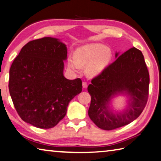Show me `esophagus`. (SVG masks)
Instances as JSON below:
<instances>
[{
	"label": "esophagus",
	"mask_w": 161,
	"mask_h": 161,
	"mask_svg": "<svg viewBox=\"0 0 161 161\" xmlns=\"http://www.w3.org/2000/svg\"><path fill=\"white\" fill-rule=\"evenodd\" d=\"M87 87H88V83H87V82H86V81H83V88H86Z\"/></svg>",
	"instance_id": "obj_1"
}]
</instances>
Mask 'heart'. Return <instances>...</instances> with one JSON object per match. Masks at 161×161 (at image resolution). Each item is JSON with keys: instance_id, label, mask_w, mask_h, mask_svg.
I'll return each mask as SVG.
<instances>
[{"instance_id": "heart-1", "label": "heart", "mask_w": 161, "mask_h": 161, "mask_svg": "<svg viewBox=\"0 0 161 161\" xmlns=\"http://www.w3.org/2000/svg\"><path fill=\"white\" fill-rule=\"evenodd\" d=\"M74 57L68 59V66L78 72L80 66H86L89 75L95 76L103 71L112 58L109 48L101 44H91L81 47L75 51Z\"/></svg>"}]
</instances>
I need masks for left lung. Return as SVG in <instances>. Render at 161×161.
Masks as SVG:
<instances>
[{
  "label": "left lung",
  "mask_w": 161,
  "mask_h": 161,
  "mask_svg": "<svg viewBox=\"0 0 161 161\" xmlns=\"http://www.w3.org/2000/svg\"><path fill=\"white\" fill-rule=\"evenodd\" d=\"M117 55L88 87L91 96L88 115L104 130H113L133 122L142 114L148 97L150 78L142 52L132 47ZM123 92L130 94L134 101L124 114L114 115L108 110V104L115 94Z\"/></svg>",
  "instance_id": "obj_1"
}]
</instances>
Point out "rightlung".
<instances>
[{
  "instance_id": "add662e5",
  "label": "right lung",
  "mask_w": 161,
  "mask_h": 161,
  "mask_svg": "<svg viewBox=\"0 0 161 161\" xmlns=\"http://www.w3.org/2000/svg\"><path fill=\"white\" fill-rule=\"evenodd\" d=\"M67 48L58 39L28 42L10 69L9 91L24 122L40 129L55 126L66 114L69 103L82 91L80 78L64 76Z\"/></svg>"
}]
</instances>
